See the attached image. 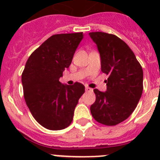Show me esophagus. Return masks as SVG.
I'll use <instances>...</instances> for the list:
<instances>
[{
	"label": "esophagus",
	"instance_id": "esophagus-1",
	"mask_svg": "<svg viewBox=\"0 0 160 160\" xmlns=\"http://www.w3.org/2000/svg\"><path fill=\"white\" fill-rule=\"evenodd\" d=\"M85 90H86L87 92H92V91H93V90H92L91 88H90L89 87H86Z\"/></svg>",
	"mask_w": 160,
	"mask_h": 160
}]
</instances>
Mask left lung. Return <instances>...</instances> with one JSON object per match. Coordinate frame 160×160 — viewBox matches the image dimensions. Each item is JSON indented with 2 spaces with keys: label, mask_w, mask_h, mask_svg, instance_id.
I'll return each instance as SVG.
<instances>
[{
  "label": "left lung",
  "mask_w": 160,
  "mask_h": 160,
  "mask_svg": "<svg viewBox=\"0 0 160 160\" xmlns=\"http://www.w3.org/2000/svg\"><path fill=\"white\" fill-rule=\"evenodd\" d=\"M101 55V71L108 76L107 91L94 89L90 106L93 118L113 126L126 120L136 108L143 90V71L129 46L116 35L90 32Z\"/></svg>",
  "instance_id": "8db88e82"
}]
</instances>
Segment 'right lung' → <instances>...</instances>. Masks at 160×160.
Returning <instances> with one entry per match:
<instances>
[{"label": "right lung", "instance_id": "1", "mask_svg": "<svg viewBox=\"0 0 160 160\" xmlns=\"http://www.w3.org/2000/svg\"><path fill=\"white\" fill-rule=\"evenodd\" d=\"M83 37V32L52 35L31 54L25 64L22 75L25 102L34 118L47 129L67 128L85 92L82 83L68 86L59 80L70 67Z\"/></svg>", "mask_w": 160, "mask_h": 160}]
</instances>
